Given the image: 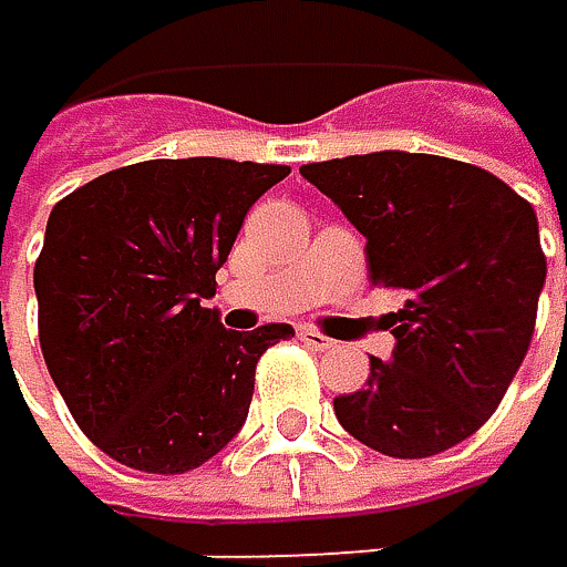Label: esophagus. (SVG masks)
I'll return each mask as SVG.
<instances>
[{"mask_svg": "<svg viewBox=\"0 0 567 567\" xmlns=\"http://www.w3.org/2000/svg\"><path fill=\"white\" fill-rule=\"evenodd\" d=\"M300 340H303L307 347H313V350H333V340L323 337V333L313 330V327H300Z\"/></svg>", "mask_w": 567, "mask_h": 567, "instance_id": "esophagus-1", "label": "esophagus"}]
</instances>
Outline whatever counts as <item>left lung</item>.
<instances>
[{
    "label": "left lung",
    "mask_w": 567,
    "mask_h": 567,
    "mask_svg": "<svg viewBox=\"0 0 567 567\" xmlns=\"http://www.w3.org/2000/svg\"><path fill=\"white\" fill-rule=\"evenodd\" d=\"M300 173L368 237L371 284L404 297L384 317L391 361L371 358L368 384L333 398L337 421L388 457L461 444L498 411L535 333L548 260L532 203L481 166L427 153Z\"/></svg>",
    "instance_id": "8db88e82"
}]
</instances>
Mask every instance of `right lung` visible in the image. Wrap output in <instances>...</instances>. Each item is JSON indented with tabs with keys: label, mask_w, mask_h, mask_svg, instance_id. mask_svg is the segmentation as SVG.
<instances>
[{
	"label": "right lung",
	"mask_w": 567,
	"mask_h": 567,
	"mask_svg": "<svg viewBox=\"0 0 567 567\" xmlns=\"http://www.w3.org/2000/svg\"><path fill=\"white\" fill-rule=\"evenodd\" d=\"M287 173L220 156L146 159L52 206L32 274L42 358L113 461L183 474L244 427L260 353L293 327L227 330L206 300L247 209Z\"/></svg>",
	"instance_id": "right-lung-1"
}]
</instances>
